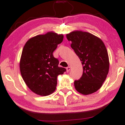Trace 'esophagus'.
I'll return each instance as SVG.
<instances>
[{
    "label": "esophagus",
    "mask_w": 125,
    "mask_h": 125,
    "mask_svg": "<svg viewBox=\"0 0 125 125\" xmlns=\"http://www.w3.org/2000/svg\"><path fill=\"white\" fill-rule=\"evenodd\" d=\"M70 70V66H68V67H66V71H67V72H69V71Z\"/></svg>",
    "instance_id": "obj_1"
}]
</instances>
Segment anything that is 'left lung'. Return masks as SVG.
I'll return each instance as SVG.
<instances>
[{
	"label": "left lung",
	"mask_w": 125,
	"mask_h": 125,
	"mask_svg": "<svg viewBox=\"0 0 125 125\" xmlns=\"http://www.w3.org/2000/svg\"><path fill=\"white\" fill-rule=\"evenodd\" d=\"M72 42L71 47L83 66L81 78L74 81L75 89L85 95L99 90L105 81L109 70L108 52L101 39L92 34L74 31L66 35Z\"/></svg>",
	"instance_id": "8db88e82"
}]
</instances>
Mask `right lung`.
I'll return each instance as SVG.
<instances>
[{"mask_svg": "<svg viewBox=\"0 0 125 125\" xmlns=\"http://www.w3.org/2000/svg\"><path fill=\"white\" fill-rule=\"evenodd\" d=\"M63 39V34L48 32L30 39L22 52L20 71L28 88L35 94L48 96L56 89L57 77L66 71L58 66L53 52Z\"/></svg>", "mask_w": 125, "mask_h": 125, "instance_id": "right-lung-1", "label": "right lung"}]
</instances>
